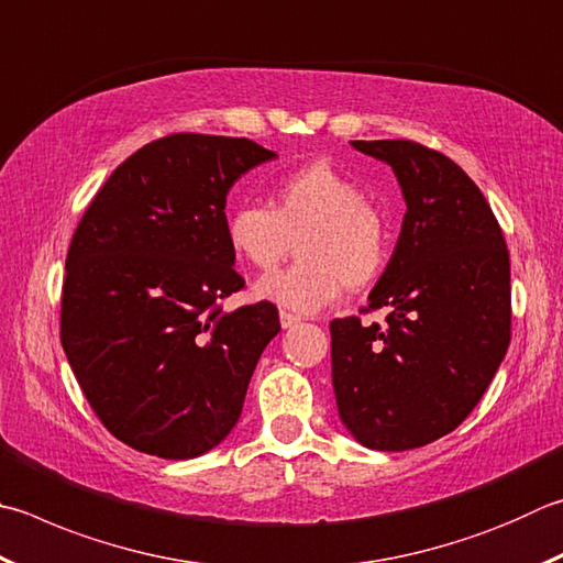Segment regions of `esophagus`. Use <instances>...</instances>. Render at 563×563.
I'll return each instance as SVG.
<instances>
[{
	"instance_id": "34e87169",
	"label": "esophagus",
	"mask_w": 563,
	"mask_h": 563,
	"mask_svg": "<svg viewBox=\"0 0 563 563\" xmlns=\"http://www.w3.org/2000/svg\"><path fill=\"white\" fill-rule=\"evenodd\" d=\"M280 324H283V330H292V327L300 324V317H295L290 312H280Z\"/></svg>"
}]
</instances>
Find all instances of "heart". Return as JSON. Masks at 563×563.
<instances>
[{
	"label": "heart",
	"mask_w": 563,
	"mask_h": 563,
	"mask_svg": "<svg viewBox=\"0 0 563 563\" xmlns=\"http://www.w3.org/2000/svg\"><path fill=\"white\" fill-rule=\"evenodd\" d=\"M227 239L239 258L271 271L295 251L290 268L255 283L261 300L310 314L346 288H364L386 268L384 221L352 179L327 165H308L275 184L271 207L241 203L227 219Z\"/></svg>",
	"instance_id": "heart-1"
}]
</instances>
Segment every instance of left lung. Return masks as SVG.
<instances>
[{
  "mask_svg": "<svg viewBox=\"0 0 563 563\" xmlns=\"http://www.w3.org/2000/svg\"><path fill=\"white\" fill-rule=\"evenodd\" d=\"M394 169L406 213L369 292L386 324H330L340 421L372 451L448 435L483 398L509 346V253L477 184L453 159L408 140H354Z\"/></svg>",
  "mask_w": 563,
  "mask_h": 563,
  "instance_id": "left-lung-1",
  "label": "left lung"
}]
</instances>
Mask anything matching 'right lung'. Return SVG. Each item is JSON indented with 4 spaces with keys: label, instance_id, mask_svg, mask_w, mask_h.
<instances>
[{
    "label": "right lung",
    "instance_id": "1",
    "mask_svg": "<svg viewBox=\"0 0 563 563\" xmlns=\"http://www.w3.org/2000/svg\"><path fill=\"white\" fill-rule=\"evenodd\" d=\"M275 159L246 137L169 135L112 172L70 241L60 344L88 404L118 441L189 460L239 423L278 310L227 312L243 288L227 197Z\"/></svg>",
    "mask_w": 563,
    "mask_h": 563
}]
</instances>
